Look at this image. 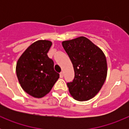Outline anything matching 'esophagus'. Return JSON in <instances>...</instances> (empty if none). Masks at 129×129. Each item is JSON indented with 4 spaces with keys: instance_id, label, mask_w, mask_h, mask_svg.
Masks as SVG:
<instances>
[{
    "instance_id": "34e87169",
    "label": "esophagus",
    "mask_w": 129,
    "mask_h": 129,
    "mask_svg": "<svg viewBox=\"0 0 129 129\" xmlns=\"http://www.w3.org/2000/svg\"><path fill=\"white\" fill-rule=\"evenodd\" d=\"M63 76H64L63 72H61L60 73V77H63Z\"/></svg>"
}]
</instances>
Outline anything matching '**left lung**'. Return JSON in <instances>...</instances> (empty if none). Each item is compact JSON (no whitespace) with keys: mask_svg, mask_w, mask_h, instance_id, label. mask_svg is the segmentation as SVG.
<instances>
[{"mask_svg":"<svg viewBox=\"0 0 129 129\" xmlns=\"http://www.w3.org/2000/svg\"><path fill=\"white\" fill-rule=\"evenodd\" d=\"M72 62L75 76L67 86L77 101H87L101 90L107 74L106 57L101 49L85 37L62 43Z\"/></svg>","mask_w":129,"mask_h":129,"instance_id":"8db88e82","label":"left lung"}]
</instances>
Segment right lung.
Masks as SVG:
<instances>
[{"label": "right lung", "mask_w": 129, "mask_h": 129, "mask_svg": "<svg viewBox=\"0 0 129 129\" xmlns=\"http://www.w3.org/2000/svg\"><path fill=\"white\" fill-rule=\"evenodd\" d=\"M52 42L40 40L26 49L17 63L16 72L22 89L34 98L49 93L59 77L53 68V61L47 53Z\"/></svg>", "instance_id": "add662e5"}]
</instances>
